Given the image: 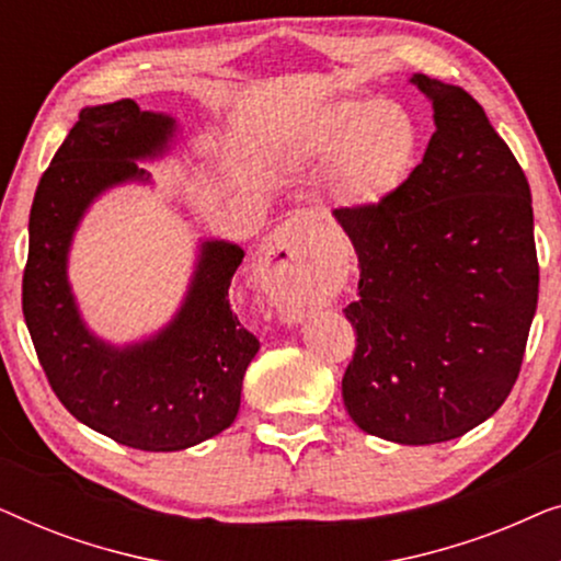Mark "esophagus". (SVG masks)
<instances>
[{
	"mask_svg": "<svg viewBox=\"0 0 561 561\" xmlns=\"http://www.w3.org/2000/svg\"><path fill=\"white\" fill-rule=\"evenodd\" d=\"M298 219L275 229L263 252V280L271 304L286 321H301L313 304L317 267L311 248L298 234Z\"/></svg>",
	"mask_w": 561,
	"mask_h": 561,
	"instance_id": "1",
	"label": "esophagus"
}]
</instances>
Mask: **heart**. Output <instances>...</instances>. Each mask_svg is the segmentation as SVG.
I'll use <instances>...</instances> for the list:
<instances>
[{"mask_svg":"<svg viewBox=\"0 0 561 561\" xmlns=\"http://www.w3.org/2000/svg\"><path fill=\"white\" fill-rule=\"evenodd\" d=\"M416 152L419 129L403 106L347 99L321 114L288 160L311 168L334 163L336 202L350 211H370L409 181Z\"/></svg>","mask_w":561,"mask_h":561,"instance_id":"obj_1","label":"heart"}]
</instances>
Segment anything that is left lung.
Masks as SVG:
<instances>
[{
  "instance_id": "left-lung-1",
  "label": "left lung",
  "mask_w": 561,
  "mask_h": 561,
  "mask_svg": "<svg viewBox=\"0 0 561 561\" xmlns=\"http://www.w3.org/2000/svg\"><path fill=\"white\" fill-rule=\"evenodd\" d=\"M436 133L386 204L334 209L355 244L350 419L396 444L457 439L508 398L539 301L531 188L485 110L413 73Z\"/></svg>"
}]
</instances>
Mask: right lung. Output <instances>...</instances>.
<instances>
[{
    "label": "right lung",
    "mask_w": 561,
    "mask_h": 561,
    "mask_svg": "<svg viewBox=\"0 0 561 561\" xmlns=\"http://www.w3.org/2000/svg\"><path fill=\"white\" fill-rule=\"evenodd\" d=\"M179 125L133 99L83 106L37 183L22 275V313L50 388L81 424L125 447L181 451L232 426L260 342L229 306L244 250L202 240L173 319L140 342L112 344L83 321L68 252L83 214L125 183H150L137 163L163 158Z\"/></svg>",
    "instance_id": "add662e5"
}]
</instances>
